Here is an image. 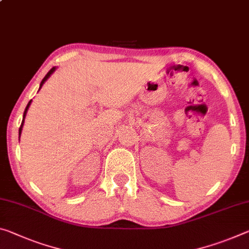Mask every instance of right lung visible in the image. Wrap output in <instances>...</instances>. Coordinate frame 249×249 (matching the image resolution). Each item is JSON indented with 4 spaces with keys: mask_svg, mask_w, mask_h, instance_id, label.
Returning a JSON list of instances; mask_svg holds the SVG:
<instances>
[{
    "mask_svg": "<svg viewBox=\"0 0 249 249\" xmlns=\"http://www.w3.org/2000/svg\"><path fill=\"white\" fill-rule=\"evenodd\" d=\"M55 70H56V66H54V68H52L51 69L50 71H49V73H47L46 75H45V77L43 78L42 80V82H41V84H39V89H38V90L42 89V86H43V84H44V83L49 80V77L51 76V75H52L54 72H55ZM31 103H32V100H31L30 102H29V104L26 105V107H25V110H24V114H23V120H22V124H21V126H19V129H18V137H21V134H22V129H23V125H24V121H25V116H26V113H27V110H29V107H30V105H31Z\"/></svg>",
    "mask_w": 249,
    "mask_h": 249,
    "instance_id": "add662e5",
    "label": "right lung"
}]
</instances>
